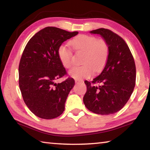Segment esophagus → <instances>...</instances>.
Here are the masks:
<instances>
[{"label":"esophagus","mask_w":150,"mask_h":150,"mask_svg":"<svg viewBox=\"0 0 150 150\" xmlns=\"http://www.w3.org/2000/svg\"><path fill=\"white\" fill-rule=\"evenodd\" d=\"M82 82H83V81L81 79H75V83H82Z\"/></svg>","instance_id":"esophagus-1"}]
</instances>
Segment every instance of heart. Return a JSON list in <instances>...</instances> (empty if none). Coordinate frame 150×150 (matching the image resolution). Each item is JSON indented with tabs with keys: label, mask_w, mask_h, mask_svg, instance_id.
Masks as SVG:
<instances>
[{
	"label": "heart",
	"mask_w": 150,
	"mask_h": 150,
	"mask_svg": "<svg viewBox=\"0 0 150 150\" xmlns=\"http://www.w3.org/2000/svg\"><path fill=\"white\" fill-rule=\"evenodd\" d=\"M71 45L76 50L85 52L82 63L84 64L73 67L69 71V75L75 79L90 77L93 69L98 72L103 69L107 61L108 46L103 40L89 35H80L70 42ZM58 56L62 65L65 68L73 65V54L67 45L62 44L58 48Z\"/></svg>",
	"instance_id": "1"
}]
</instances>
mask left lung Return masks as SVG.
Segmentation results:
<instances>
[{
	"label": "left lung",
	"instance_id": "8db88e82",
	"mask_svg": "<svg viewBox=\"0 0 150 150\" xmlns=\"http://www.w3.org/2000/svg\"><path fill=\"white\" fill-rule=\"evenodd\" d=\"M90 32L103 38L108 46V55L100 74L93 81H85L87 92L83 103L94 113L112 115L124 107L133 92L136 76L135 62L128 45L118 34L105 28Z\"/></svg>",
	"mask_w": 150,
	"mask_h": 150
}]
</instances>
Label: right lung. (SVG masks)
<instances>
[{
    "mask_svg": "<svg viewBox=\"0 0 150 150\" xmlns=\"http://www.w3.org/2000/svg\"><path fill=\"white\" fill-rule=\"evenodd\" d=\"M78 33L46 27L37 32L24 48L18 67L19 87L25 104L39 118H57L65 110L75 81L69 77L55 83L67 74L58 56V48Z\"/></svg>",
    "mask_w": 150,
    "mask_h": 150,
    "instance_id": "obj_1",
    "label": "right lung"
}]
</instances>
